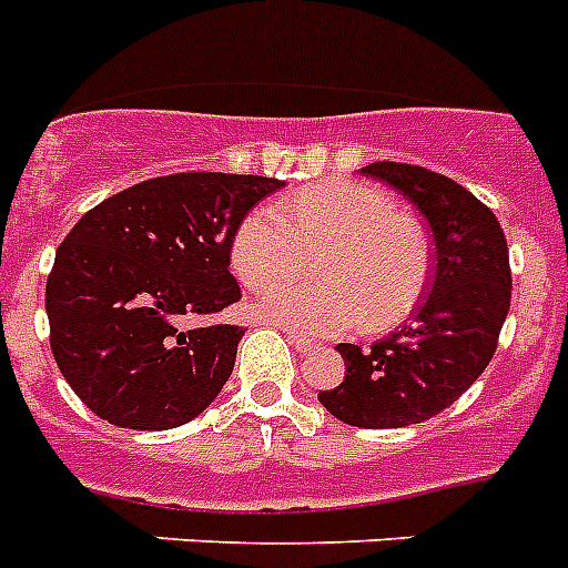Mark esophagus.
I'll return each mask as SVG.
<instances>
[{"label":"esophagus","mask_w":568,"mask_h":568,"mask_svg":"<svg viewBox=\"0 0 568 568\" xmlns=\"http://www.w3.org/2000/svg\"><path fill=\"white\" fill-rule=\"evenodd\" d=\"M285 335H288V341H292V347L297 349V353H312V338H306V335H300V332L294 329H283Z\"/></svg>","instance_id":"1"}]
</instances>
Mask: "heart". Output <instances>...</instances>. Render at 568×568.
Returning <instances> with one entry per match:
<instances>
[{"label": "heart", "mask_w": 568, "mask_h": 568, "mask_svg": "<svg viewBox=\"0 0 568 568\" xmlns=\"http://www.w3.org/2000/svg\"><path fill=\"white\" fill-rule=\"evenodd\" d=\"M315 252L324 284L282 283ZM230 268L247 288L272 285L253 308L285 329L347 332L362 317L367 329H390L426 292L428 244L388 192L329 180L285 197L283 215L247 212L230 239Z\"/></svg>", "instance_id": "b5f03b06"}]
</instances>
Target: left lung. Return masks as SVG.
<instances>
[{"label":"left lung","instance_id":"left-lung-1","mask_svg":"<svg viewBox=\"0 0 568 568\" xmlns=\"http://www.w3.org/2000/svg\"><path fill=\"white\" fill-rule=\"evenodd\" d=\"M362 174L417 206L435 239V274L408 324L371 347H335L347 373L317 399L347 426L403 428L449 408L490 364L510 308L508 242L499 219L444 174L388 160Z\"/></svg>","mask_w":568,"mask_h":568}]
</instances>
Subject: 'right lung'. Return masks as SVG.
Returning a JSON list of instances; mask_svg holds the SVG:
<instances>
[{"instance_id": "obj_1", "label": "right lung", "mask_w": 568, "mask_h": 568, "mask_svg": "<svg viewBox=\"0 0 568 568\" xmlns=\"http://www.w3.org/2000/svg\"><path fill=\"white\" fill-rule=\"evenodd\" d=\"M283 180L189 172L101 201L54 253L52 353L69 388L119 428L195 419L236 364L242 326H189L242 297L230 274L239 221Z\"/></svg>"}]
</instances>
